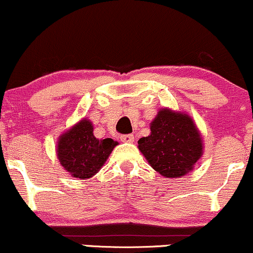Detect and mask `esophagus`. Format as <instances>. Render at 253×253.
<instances>
[{"label":"esophagus","mask_w":253,"mask_h":253,"mask_svg":"<svg viewBox=\"0 0 253 253\" xmlns=\"http://www.w3.org/2000/svg\"><path fill=\"white\" fill-rule=\"evenodd\" d=\"M120 139H121V141H124V143H133V141H134V135L125 134V135H121Z\"/></svg>","instance_id":"1"}]
</instances>
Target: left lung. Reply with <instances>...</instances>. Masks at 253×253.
<instances>
[{
	"mask_svg": "<svg viewBox=\"0 0 253 253\" xmlns=\"http://www.w3.org/2000/svg\"><path fill=\"white\" fill-rule=\"evenodd\" d=\"M138 145L151 167L169 178L184 176L202 156L201 136L191 118L169 109L159 110L151 134Z\"/></svg>",
	"mask_w": 253,
	"mask_h": 253,
	"instance_id": "obj_1",
	"label": "left lung"
}]
</instances>
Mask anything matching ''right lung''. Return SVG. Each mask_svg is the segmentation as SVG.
<instances>
[{"label":"right lung","instance_id":"1","mask_svg":"<svg viewBox=\"0 0 253 253\" xmlns=\"http://www.w3.org/2000/svg\"><path fill=\"white\" fill-rule=\"evenodd\" d=\"M92 125L83 119L59 138L57 155L64 169L76 178H90L106 163L118 143L113 139H97Z\"/></svg>","mask_w":253,"mask_h":253}]
</instances>
